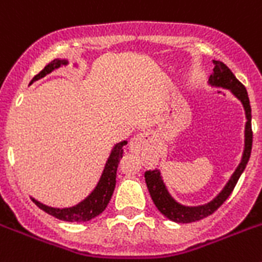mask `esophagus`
I'll use <instances>...</instances> for the list:
<instances>
[{"instance_id": "34e87169", "label": "esophagus", "mask_w": 262, "mask_h": 262, "mask_svg": "<svg viewBox=\"0 0 262 262\" xmlns=\"http://www.w3.org/2000/svg\"><path fill=\"white\" fill-rule=\"evenodd\" d=\"M152 138L153 136L152 133H149V132H142V133H138L137 136H135V137L132 138L129 149H130V152H135V153L141 152L142 146L145 145L146 142H149Z\"/></svg>"}]
</instances>
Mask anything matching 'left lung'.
<instances>
[{
  "label": "left lung",
  "mask_w": 262,
  "mask_h": 262,
  "mask_svg": "<svg viewBox=\"0 0 262 262\" xmlns=\"http://www.w3.org/2000/svg\"><path fill=\"white\" fill-rule=\"evenodd\" d=\"M210 82L214 86H221L230 89L231 93L242 102V105L245 107L246 113V126H245V150H244V156H242L241 164L238 165L235 169L234 175L231 176V179L223 188L222 192L214 199L212 202L207 203L205 206H199V207H186V206L179 205L171 198L165 188L164 183L161 180L160 172L153 169V171L145 172V183L149 190L150 198H152L153 203L157 207V210L167 216L168 220L173 221L178 223H190L196 222L203 218H207L211 215L212 212H215L221 206L225 203L227 198L230 196V193L234 190L235 184H237L239 176L245 169L248 164L250 152H252V142H253V132H252V109H250V103H249L248 91L245 86L242 84L239 80L234 76V74L230 71L222 61H214V74L210 76Z\"/></svg>",
  "instance_id": "8db88e82"
}]
</instances>
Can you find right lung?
<instances>
[{"label": "right lung", "mask_w": 262, "mask_h": 262, "mask_svg": "<svg viewBox=\"0 0 262 262\" xmlns=\"http://www.w3.org/2000/svg\"><path fill=\"white\" fill-rule=\"evenodd\" d=\"M66 60H59L55 59L51 63L44 67L37 75L32 79V82L40 79L42 76H46L47 74H50L51 71H54L55 69L60 67L61 64H66ZM31 82V83H32ZM126 145V141H122L120 144H117L114 146V149L110 153V157L107 163L105 165L103 173L101 176V180L98 183V186L95 187V190L91 192L89 198H86L84 201L80 202L79 205L74 206V207L69 208H54L48 207V206L42 205L40 202L32 198V201L39 208H41L42 211H46L47 214L55 216L57 220L67 221V222H87V221L93 220L97 215H99L103 210L106 208L109 201L112 199V195L114 192V187H116V178H117V168H118V163L122 159L124 155V146Z\"/></svg>", "instance_id": "add662e5"}]
</instances>
